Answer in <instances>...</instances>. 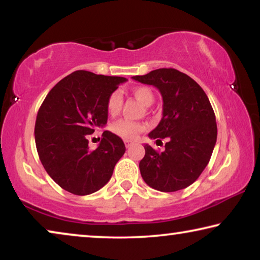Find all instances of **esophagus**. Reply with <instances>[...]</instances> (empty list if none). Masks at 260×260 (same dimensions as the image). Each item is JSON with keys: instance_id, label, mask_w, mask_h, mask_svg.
I'll list each match as a JSON object with an SVG mask.
<instances>
[{"instance_id": "esophagus-1", "label": "esophagus", "mask_w": 260, "mask_h": 260, "mask_svg": "<svg viewBox=\"0 0 260 260\" xmlns=\"http://www.w3.org/2000/svg\"><path fill=\"white\" fill-rule=\"evenodd\" d=\"M124 142H125V146H126V148H131V147L133 146V144H134V142H132V141H128V140H125Z\"/></svg>"}]
</instances>
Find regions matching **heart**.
I'll list each match as a JSON object with an SVG mask.
<instances>
[{
  "instance_id": "heart-1",
  "label": "heart",
  "mask_w": 260,
  "mask_h": 260,
  "mask_svg": "<svg viewBox=\"0 0 260 260\" xmlns=\"http://www.w3.org/2000/svg\"><path fill=\"white\" fill-rule=\"evenodd\" d=\"M132 94L134 95L135 99H138L141 103L147 105H151L155 101L152 90L150 88L144 86H136L132 88ZM122 105V96L118 90L112 91L109 95L107 101V111L110 116H116L119 113ZM146 126L142 122L131 121L127 119H120L113 122L111 125V132L120 138L125 140H135L138 138L141 132H143Z\"/></svg>"
}]
</instances>
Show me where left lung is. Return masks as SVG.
<instances>
[{"label": "left lung", "mask_w": 260, "mask_h": 260, "mask_svg": "<svg viewBox=\"0 0 260 260\" xmlns=\"http://www.w3.org/2000/svg\"><path fill=\"white\" fill-rule=\"evenodd\" d=\"M133 79L155 86L162 98L161 120L149 138L170 139L162 152L144 144L141 175L159 191L187 188L209 164L217 142V122L208 96L195 80L175 69L153 70Z\"/></svg>", "instance_id": "left-lung-1"}]
</instances>
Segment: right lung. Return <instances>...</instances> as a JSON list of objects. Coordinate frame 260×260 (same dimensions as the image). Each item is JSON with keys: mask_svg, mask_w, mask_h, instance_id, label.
Segmentation results:
<instances>
[{"mask_svg": "<svg viewBox=\"0 0 260 260\" xmlns=\"http://www.w3.org/2000/svg\"><path fill=\"white\" fill-rule=\"evenodd\" d=\"M126 80L80 70L61 79L41 104L34 128L37 150L47 173L64 190L89 195L111 179L125 153L124 142L104 131L99 147L90 150L88 138L107 125L109 95Z\"/></svg>", "mask_w": 260, "mask_h": 260, "instance_id": "1", "label": "right lung"}]
</instances>
